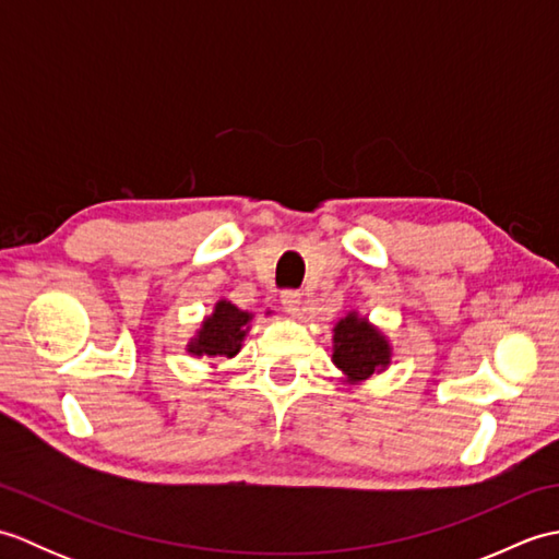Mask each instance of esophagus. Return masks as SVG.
<instances>
[{
  "label": "esophagus",
  "instance_id": "1",
  "mask_svg": "<svg viewBox=\"0 0 559 559\" xmlns=\"http://www.w3.org/2000/svg\"><path fill=\"white\" fill-rule=\"evenodd\" d=\"M281 305H283V310H286L288 314L300 317V312H302V295L298 290L283 293L281 295Z\"/></svg>",
  "mask_w": 559,
  "mask_h": 559
}]
</instances>
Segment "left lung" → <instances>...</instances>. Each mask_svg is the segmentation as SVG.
Here are the masks:
<instances>
[{"label": "left lung", "instance_id": "1", "mask_svg": "<svg viewBox=\"0 0 559 559\" xmlns=\"http://www.w3.org/2000/svg\"><path fill=\"white\" fill-rule=\"evenodd\" d=\"M394 360V343L370 317L350 310L331 329V362L341 372L343 384H362L384 374Z\"/></svg>", "mask_w": 559, "mask_h": 559}]
</instances>
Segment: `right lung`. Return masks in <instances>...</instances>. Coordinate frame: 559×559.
<instances>
[{"label":"right lung","instance_id":"add662e5","mask_svg":"<svg viewBox=\"0 0 559 559\" xmlns=\"http://www.w3.org/2000/svg\"><path fill=\"white\" fill-rule=\"evenodd\" d=\"M264 314L271 317L273 312L266 310ZM252 322L254 312L240 310V307H235L230 300L221 298L213 305V312L201 319L194 336L187 341V353L199 360L235 358L245 346V338L249 334V329H252Z\"/></svg>","mask_w":559,"mask_h":559}]
</instances>
